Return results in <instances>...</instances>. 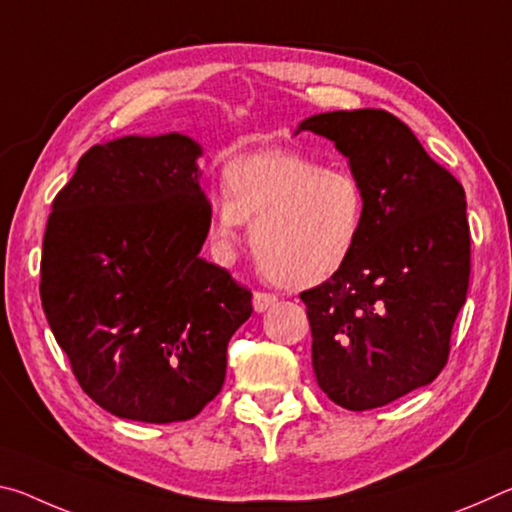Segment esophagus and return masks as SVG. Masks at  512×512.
Here are the masks:
<instances>
[{"label": "esophagus", "mask_w": 512, "mask_h": 512, "mask_svg": "<svg viewBox=\"0 0 512 512\" xmlns=\"http://www.w3.org/2000/svg\"><path fill=\"white\" fill-rule=\"evenodd\" d=\"M277 302V298L273 296V293H264V291H255V296H253V307H255V311L257 314H262V311H266V309H271L273 305Z\"/></svg>", "instance_id": "obj_1"}]
</instances>
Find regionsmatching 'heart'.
I'll return each instance as SVG.
<instances>
[{
  "mask_svg": "<svg viewBox=\"0 0 512 512\" xmlns=\"http://www.w3.org/2000/svg\"><path fill=\"white\" fill-rule=\"evenodd\" d=\"M225 196L210 205V239L235 253L250 225L255 262L273 282L307 289L348 264L366 223V194L345 167L293 151L239 155L223 169Z\"/></svg>",
  "mask_w": 512,
  "mask_h": 512,
  "instance_id": "1",
  "label": "heart"
}]
</instances>
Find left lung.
<instances>
[{"mask_svg": "<svg viewBox=\"0 0 512 512\" xmlns=\"http://www.w3.org/2000/svg\"><path fill=\"white\" fill-rule=\"evenodd\" d=\"M332 140L366 194L359 244L339 273L302 291L316 381L348 411L431 384L470 284L463 185L386 110H334L298 126Z\"/></svg>", "mask_w": 512, "mask_h": 512, "instance_id": "1", "label": "left lung"}]
</instances>
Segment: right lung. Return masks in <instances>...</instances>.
<instances>
[{"label":"right lung","mask_w":512,"mask_h":512,"mask_svg":"<svg viewBox=\"0 0 512 512\" xmlns=\"http://www.w3.org/2000/svg\"><path fill=\"white\" fill-rule=\"evenodd\" d=\"M180 133L97 144L60 189L40 298L76 379L117 418L192 420L219 395L253 293L198 255L210 203Z\"/></svg>","instance_id":"add662e5"}]
</instances>
